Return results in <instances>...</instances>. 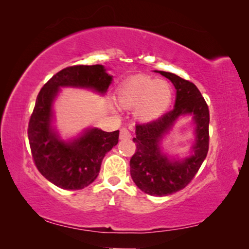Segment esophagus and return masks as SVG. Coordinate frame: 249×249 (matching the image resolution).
Returning <instances> with one entry per match:
<instances>
[{"label":"esophagus","instance_id":"obj_1","mask_svg":"<svg viewBox=\"0 0 249 249\" xmlns=\"http://www.w3.org/2000/svg\"><path fill=\"white\" fill-rule=\"evenodd\" d=\"M120 138L121 140H128V138H130L129 130L125 127H122L120 130Z\"/></svg>","mask_w":249,"mask_h":249}]
</instances>
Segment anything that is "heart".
Instances as JSON below:
<instances>
[{
  "label": "heart",
  "instance_id": "obj_1",
  "mask_svg": "<svg viewBox=\"0 0 249 249\" xmlns=\"http://www.w3.org/2000/svg\"><path fill=\"white\" fill-rule=\"evenodd\" d=\"M174 90L166 80L135 77L122 86L117 95L125 107H135L137 120L148 122L157 119L170 107Z\"/></svg>",
  "mask_w": 249,
  "mask_h": 249
}]
</instances>
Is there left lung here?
I'll return each instance as SVG.
<instances>
[{"instance_id":"8db88e82","label":"left lung","mask_w":249,"mask_h":249,"mask_svg":"<svg viewBox=\"0 0 249 249\" xmlns=\"http://www.w3.org/2000/svg\"><path fill=\"white\" fill-rule=\"evenodd\" d=\"M174 83L175 107L159 119L136 125V151L130 158V176L142 192L165 196L187 187L199 171L209 151V107L196 84L165 71H156ZM190 114L196 124L193 154L182 160H169L161 153L160 142L180 116Z\"/></svg>"}]
</instances>
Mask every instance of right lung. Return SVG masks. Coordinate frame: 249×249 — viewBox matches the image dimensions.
Returning <instances> with one entry per match:
<instances>
[{"label": "right lung", "instance_id": "add662e5", "mask_svg": "<svg viewBox=\"0 0 249 249\" xmlns=\"http://www.w3.org/2000/svg\"><path fill=\"white\" fill-rule=\"evenodd\" d=\"M112 75L102 65L71 66L53 75L37 95L28 123L33 160L46 179L66 190H81L98 177L105 154L119 142V130L107 133L88 128L72 141H62L54 132L53 103L60 88H86L101 94L107 91Z\"/></svg>", "mask_w": 249, "mask_h": 249}]
</instances>
